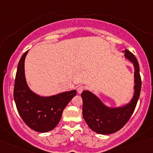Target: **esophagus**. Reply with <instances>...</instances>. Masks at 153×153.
Wrapping results in <instances>:
<instances>
[{
    "mask_svg": "<svg viewBox=\"0 0 153 153\" xmlns=\"http://www.w3.org/2000/svg\"><path fill=\"white\" fill-rule=\"evenodd\" d=\"M85 89V87L83 86V85H80L78 88H77V91H78V94H81L82 92Z\"/></svg>",
    "mask_w": 153,
    "mask_h": 153,
    "instance_id": "34e87169",
    "label": "esophagus"
}]
</instances>
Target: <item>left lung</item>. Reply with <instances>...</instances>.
<instances>
[{
    "mask_svg": "<svg viewBox=\"0 0 153 153\" xmlns=\"http://www.w3.org/2000/svg\"><path fill=\"white\" fill-rule=\"evenodd\" d=\"M125 57L131 62L134 68V95L131 101L123 106L110 107L89 91H83V116L92 131L100 134H113L122 128L128 121L137 106L142 87L139 65L137 58L131 52L126 49Z\"/></svg>",
    "mask_w": 153,
    "mask_h": 153,
    "instance_id": "8db88e82",
    "label": "left lung"
}]
</instances>
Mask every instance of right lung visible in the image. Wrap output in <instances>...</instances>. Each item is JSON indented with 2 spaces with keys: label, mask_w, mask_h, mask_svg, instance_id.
<instances>
[{
  "label": "right lung",
  "mask_w": 153,
  "mask_h": 153,
  "mask_svg": "<svg viewBox=\"0 0 153 153\" xmlns=\"http://www.w3.org/2000/svg\"><path fill=\"white\" fill-rule=\"evenodd\" d=\"M28 51L22 56L15 78L14 99L22 119L30 128L45 133L57 126L65 107L76 95V90L65 91L50 97L34 93L27 83L25 60Z\"/></svg>",
  "instance_id": "1"
}]
</instances>
